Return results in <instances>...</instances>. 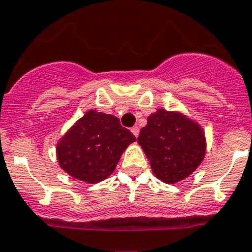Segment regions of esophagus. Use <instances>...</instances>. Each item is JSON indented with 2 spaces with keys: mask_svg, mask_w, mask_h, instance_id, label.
<instances>
[{
  "mask_svg": "<svg viewBox=\"0 0 252 252\" xmlns=\"http://www.w3.org/2000/svg\"><path fill=\"white\" fill-rule=\"evenodd\" d=\"M131 132H132V134H134L135 136L138 138V135H139V127H138V126H134V127L131 128Z\"/></svg>",
  "mask_w": 252,
  "mask_h": 252,
  "instance_id": "esophagus-1",
  "label": "esophagus"
}]
</instances>
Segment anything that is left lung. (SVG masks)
Instances as JSON below:
<instances>
[{
    "mask_svg": "<svg viewBox=\"0 0 252 252\" xmlns=\"http://www.w3.org/2000/svg\"><path fill=\"white\" fill-rule=\"evenodd\" d=\"M138 143L161 182L176 184L196 171L206 153V138L199 126L182 112L158 109L140 130Z\"/></svg>",
    "mask_w": 252,
    "mask_h": 252,
    "instance_id": "1",
    "label": "left lung"
}]
</instances>
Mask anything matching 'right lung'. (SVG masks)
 Returning a JSON list of instances; mask_svg holds the SVG:
<instances>
[{
  "label": "right lung",
  "mask_w": 252,
  "mask_h": 252,
  "mask_svg": "<svg viewBox=\"0 0 252 252\" xmlns=\"http://www.w3.org/2000/svg\"><path fill=\"white\" fill-rule=\"evenodd\" d=\"M135 140L117 117L91 109L59 139L56 158L69 176L95 184L113 174L122 153Z\"/></svg>",
  "instance_id": "1"
}]
</instances>
